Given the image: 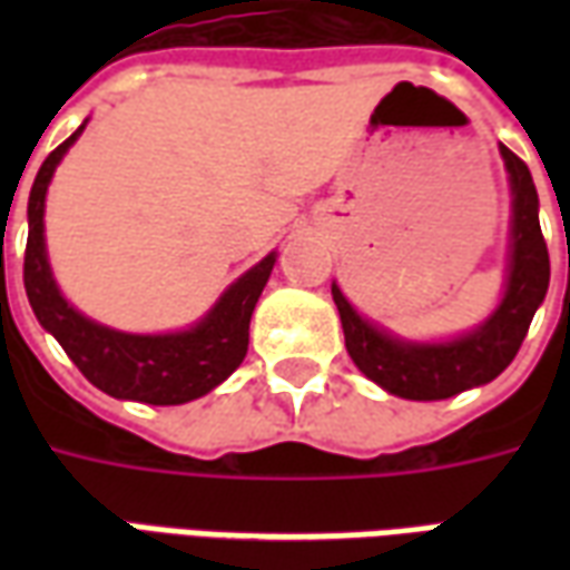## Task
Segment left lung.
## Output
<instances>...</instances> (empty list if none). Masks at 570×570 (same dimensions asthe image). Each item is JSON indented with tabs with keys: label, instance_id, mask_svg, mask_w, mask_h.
I'll return each mask as SVG.
<instances>
[{
	"label": "left lung",
	"instance_id": "obj_1",
	"mask_svg": "<svg viewBox=\"0 0 570 570\" xmlns=\"http://www.w3.org/2000/svg\"><path fill=\"white\" fill-rule=\"evenodd\" d=\"M501 155L513 186V253L501 308L485 326L449 345H406L370 326L347 305L342 289L333 286L347 354L357 370L382 384L387 394L403 400H449L498 379L525 342L531 317L550 286V253L540 232L538 188L531 170L507 146H501Z\"/></svg>",
	"mask_w": 570,
	"mask_h": 570
}]
</instances>
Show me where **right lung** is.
Wrapping results in <instances>:
<instances>
[{
    "mask_svg": "<svg viewBox=\"0 0 570 570\" xmlns=\"http://www.w3.org/2000/svg\"><path fill=\"white\" fill-rule=\"evenodd\" d=\"M85 125L69 140L57 146L36 174L30 191V235L23 253V286L36 317L48 333L55 335L79 372L100 387L104 394L118 400H137L149 406H179L198 400L216 384L225 382L244 363L249 345V317L268 284L274 268V253L249 268L237 281L219 305L204 321L176 335H128L106 330L100 323L81 317L57 293L55 277L48 268L42 237L45 191L63 151L76 142Z\"/></svg>",
    "mask_w": 570,
    "mask_h": 570,
    "instance_id": "add662e5",
    "label": "right lung"
}]
</instances>
